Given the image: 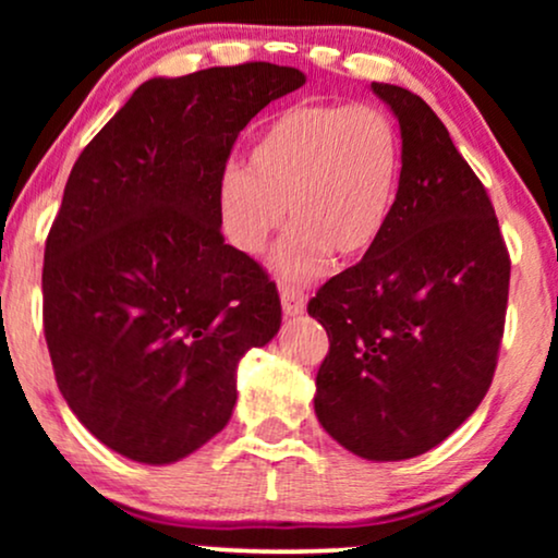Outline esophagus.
Wrapping results in <instances>:
<instances>
[{
  "mask_svg": "<svg viewBox=\"0 0 558 558\" xmlns=\"http://www.w3.org/2000/svg\"><path fill=\"white\" fill-rule=\"evenodd\" d=\"M281 307H284V315H302L304 307H307V294L302 292L300 287L294 284H281Z\"/></svg>",
  "mask_w": 558,
  "mask_h": 558,
  "instance_id": "1",
  "label": "esophagus"
}]
</instances>
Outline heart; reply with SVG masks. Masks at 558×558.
<instances>
[{
	"instance_id": "obj_1",
	"label": "heart",
	"mask_w": 558,
	"mask_h": 558,
	"mask_svg": "<svg viewBox=\"0 0 558 558\" xmlns=\"http://www.w3.org/2000/svg\"><path fill=\"white\" fill-rule=\"evenodd\" d=\"M399 174V134L376 106H296L258 136L251 170L228 165L220 174V223L235 248L256 256L289 210L294 223L274 266L279 277L307 281L332 251L357 256L378 241Z\"/></svg>"
}]
</instances>
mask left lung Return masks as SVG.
<instances>
[{"label": "left lung", "mask_w": 558, "mask_h": 558, "mask_svg": "<svg viewBox=\"0 0 558 558\" xmlns=\"http://www.w3.org/2000/svg\"><path fill=\"white\" fill-rule=\"evenodd\" d=\"M401 126L391 216L307 304L330 338L315 411L365 460L429 452L485 399L506 327L510 256L490 195L424 98L373 83Z\"/></svg>", "instance_id": "8db88e82"}]
</instances>
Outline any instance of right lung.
<instances>
[{
	"label": "right lung",
	"instance_id": "right-lung-1",
	"mask_svg": "<svg viewBox=\"0 0 558 558\" xmlns=\"http://www.w3.org/2000/svg\"><path fill=\"white\" fill-rule=\"evenodd\" d=\"M304 73L274 63L151 78L86 144L45 241L56 384L113 452L178 462L223 429L235 365L281 325L277 284L220 233L241 129Z\"/></svg>",
	"mask_w": 558,
	"mask_h": 558
}]
</instances>
